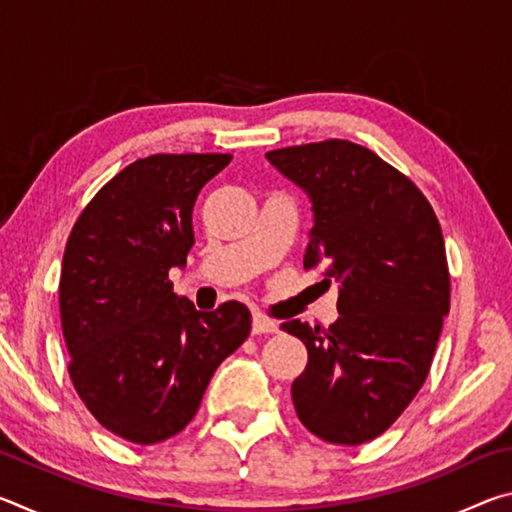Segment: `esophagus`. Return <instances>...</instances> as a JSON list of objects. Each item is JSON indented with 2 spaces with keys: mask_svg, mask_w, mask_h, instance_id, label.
I'll use <instances>...</instances> for the list:
<instances>
[{
  "mask_svg": "<svg viewBox=\"0 0 512 512\" xmlns=\"http://www.w3.org/2000/svg\"><path fill=\"white\" fill-rule=\"evenodd\" d=\"M280 325L275 323V320H268L262 314H255L253 316V334H275Z\"/></svg>",
  "mask_w": 512,
  "mask_h": 512,
  "instance_id": "obj_1",
  "label": "esophagus"
}]
</instances>
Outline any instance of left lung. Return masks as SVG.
<instances>
[{"instance_id": "obj_1", "label": "left lung", "mask_w": 512, "mask_h": 512, "mask_svg": "<svg viewBox=\"0 0 512 512\" xmlns=\"http://www.w3.org/2000/svg\"><path fill=\"white\" fill-rule=\"evenodd\" d=\"M266 160L309 196L305 268L339 282V318L327 329L282 323L305 343L293 381L300 422L334 445H361L400 418L429 375L449 314L445 241L409 178L348 140L268 151Z\"/></svg>"}]
</instances>
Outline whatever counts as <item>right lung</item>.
<instances>
[{
    "label": "right lung",
    "mask_w": 512,
    "mask_h": 512,
    "mask_svg": "<svg viewBox=\"0 0 512 512\" xmlns=\"http://www.w3.org/2000/svg\"><path fill=\"white\" fill-rule=\"evenodd\" d=\"M232 155H151L119 171L81 212L60 271V323L76 393L103 427L137 445L183 431L214 370L250 334V311H198L171 268L194 246L196 196Z\"/></svg>",
    "instance_id": "obj_1"
}]
</instances>
